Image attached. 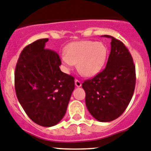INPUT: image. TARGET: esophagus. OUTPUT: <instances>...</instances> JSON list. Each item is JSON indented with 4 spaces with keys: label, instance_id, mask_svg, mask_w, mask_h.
<instances>
[{
    "label": "esophagus",
    "instance_id": "esophagus-1",
    "mask_svg": "<svg viewBox=\"0 0 151 151\" xmlns=\"http://www.w3.org/2000/svg\"><path fill=\"white\" fill-rule=\"evenodd\" d=\"M75 84H76V86L77 87H80L81 86V81H80L79 80H78V79L75 80Z\"/></svg>",
    "mask_w": 151,
    "mask_h": 151
}]
</instances>
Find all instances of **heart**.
<instances>
[{
	"label": "heart",
	"mask_w": 151,
	"mask_h": 151,
	"mask_svg": "<svg viewBox=\"0 0 151 151\" xmlns=\"http://www.w3.org/2000/svg\"><path fill=\"white\" fill-rule=\"evenodd\" d=\"M107 49L104 44L92 41L70 43L66 47L65 54L61 56L64 68L70 70L77 64L78 72L86 77L98 74L104 67Z\"/></svg>",
	"instance_id": "obj_1"
}]
</instances>
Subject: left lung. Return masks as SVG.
Returning a JSON list of instances; mask_svg holds the SVG:
<instances>
[{
	"label": "left lung",
	"mask_w": 151,
	"mask_h": 151,
	"mask_svg": "<svg viewBox=\"0 0 151 151\" xmlns=\"http://www.w3.org/2000/svg\"><path fill=\"white\" fill-rule=\"evenodd\" d=\"M111 50L106 67L82 87L89 112L99 122H107L119 117L128 106L136 85V68L130 52L119 40L110 35Z\"/></svg>",
	"instance_id": "8db88e82"
}]
</instances>
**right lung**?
<instances>
[{"label":"right lung","mask_w":151,"mask_h":151,"mask_svg":"<svg viewBox=\"0 0 151 151\" xmlns=\"http://www.w3.org/2000/svg\"><path fill=\"white\" fill-rule=\"evenodd\" d=\"M47 41L37 40L24 47L15 72L20 104L30 119L43 127L54 126L62 119L75 88L74 77L60 70L58 53L45 49Z\"/></svg>","instance_id":"1"}]
</instances>
